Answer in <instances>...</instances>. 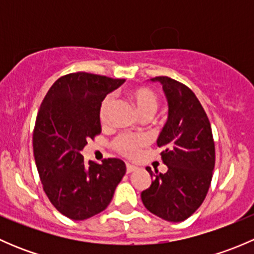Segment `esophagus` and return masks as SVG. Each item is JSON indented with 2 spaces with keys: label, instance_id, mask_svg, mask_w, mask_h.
<instances>
[{
  "label": "esophagus",
  "instance_id": "34e87169",
  "mask_svg": "<svg viewBox=\"0 0 254 254\" xmlns=\"http://www.w3.org/2000/svg\"><path fill=\"white\" fill-rule=\"evenodd\" d=\"M136 170H137V167L130 165V163H127V173H131V172H134V171H136Z\"/></svg>",
  "mask_w": 254,
  "mask_h": 254
}]
</instances>
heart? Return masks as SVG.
<instances>
[{"mask_svg":"<svg viewBox=\"0 0 254 254\" xmlns=\"http://www.w3.org/2000/svg\"><path fill=\"white\" fill-rule=\"evenodd\" d=\"M129 98L131 99L135 108H136L137 113H139L141 118L152 117L158 108L157 94L155 93V91L148 88V87H136V88H132L129 92ZM112 103L113 97L107 96L101 102V104H99L98 117L101 123H106L107 119H108ZM143 142L145 141H143V139H141V137L130 134H123L115 137L112 146L120 155L125 156V157H134L139 152V148L143 145Z\"/></svg>","mask_w":254,"mask_h":254,"instance_id":"b5f03b06","label":"heart"}]
</instances>
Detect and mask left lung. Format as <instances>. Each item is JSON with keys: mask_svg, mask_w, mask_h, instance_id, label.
Returning a JSON list of instances; mask_svg holds the SVG:
<instances>
[{"mask_svg": "<svg viewBox=\"0 0 254 254\" xmlns=\"http://www.w3.org/2000/svg\"><path fill=\"white\" fill-rule=\"evenodd\" d=\"M162 84L168 102V119L157 139L167 172L153 175L141 193L146 209L171 222L184 221L203 204L215 167L211 125L200 102L189 87L167 76L151 78Z\"/></svg>", "mask_w": 254, "mask_h": 254, "instance_id": "left-lung-1", "label": "left lung"}]
</instances>
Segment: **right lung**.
<instances>
[{
    "label": "right lung",
    "instance_id": "1",
    "mask_svg": "<svg viewBox=\"0 0 254 254\" xmlns=\"http://www.w3.org/2000/svg\"><path fill=\"white\" fill-rule=\"evenodd\" d=\"M125 79L68 73L50 87L38 112L33 151L43 189L58 211L86 220L103 211L127 172L119 158L86 163L81 151L101 134L98 109Z\"/></svg>",
    "mask_w": 254,
    "mask_h": 254
}]
</instances>
